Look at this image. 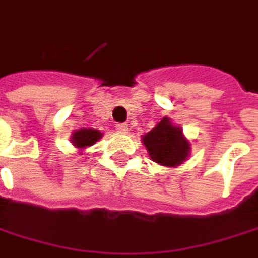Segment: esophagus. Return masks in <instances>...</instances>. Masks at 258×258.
<instances>
[{"instance_id": "obj_1", "label": "esophagus", "mask_w": 258, "mask_h": 258, "mask_svg": "<svg viewBox=\"0 0 258 258\" xmlns=\"http://www.w3.org/2000/svg\"><path fill=\"white\" fill-rule=\"evenodd\" d=\"M115 128H116L118 133H128V125H127V124L118 122V124H115Z\"/></svg>"}]
</instances>
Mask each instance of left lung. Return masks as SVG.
I'll use <instances>...</instances> for the list:
<instances>
[{"instance_id": "obj_1", "label": "left lung", "mask_w": 258, "mask_h": 258, "mask_svg": "<svg viewBox=\"0 0 258 258\" xmlns=\"http://www.w3.org/2000/svg\"><path fill=\"white\" fill-rule=\"evenodd\" d=\"M143 143L152 160L165 166L182 163L189 153V143L182 136V130L174 127L166 116L143 136Z\"/></svg>"}]
</instances>
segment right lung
<instances>
[{
  "instance_id": "1",
  "label": "right lung",
  "mask_w": 258,
  "mask_h": 258,
  "mask_svg": "<svg viewBox=\"0 0 258 258\" xmlns=\"http://www.w3.org/2000/svg\"><path fill=\"white\" fill-rule=\"evenodd\" d=\"M102 137L100 131L98 130L92 128H83L76 131L71 137V142L74 143V146L77 147H87V146H92L98 142L99 139Z\"/></svg>"
}]
</instances>
